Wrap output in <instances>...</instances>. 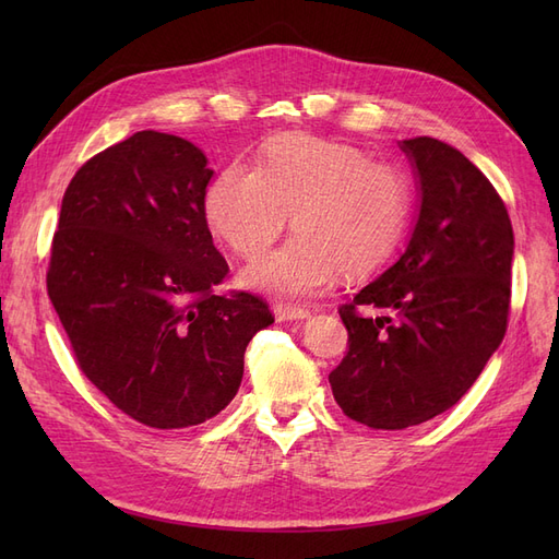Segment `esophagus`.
<instances>
[{
  "mask_svg": "<svg viewBox=\"0 0 559 559\" xmlns=\"http://www.w3.org/2000/svg\"><path fill=\"white\" fill-rule=\"evenodd\" d=\"M275 310V317L277 321H294V319H306L310 312L306 308H296V306H282V302H277V306L273 308Z\"/></svg>",
  "mask_w": 559,
  "mask_h": 559,
  "instance_id": "obj_1",
  "label": "esophagus"
}]
</instances>
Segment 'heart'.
Segmentation results:
<instances>
[{
  "mask_svg": "<svg viewBox=\"0 0 559 559\" xmlns=\"http://www.w3.org/2000/svg\"><path fill=\"white\" fill-rule=\"evenodd\" d=\"M413 210L399 165L314 134L267 142L257 170L233 163L205 195L212 233L240 259H259L286 230L296 238L242 273L249 289L308 298L345 277L376 273L396 251Z\"/></svg>",
  "mask_w": 559,
  "mask_h": 559,
  "instance_id": "heart-1",
  "label": "heart"
}]
</instances>
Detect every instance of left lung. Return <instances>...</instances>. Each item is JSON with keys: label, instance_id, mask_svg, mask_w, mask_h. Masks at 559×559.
<instances>
[{"label": "left lung", "instance_id": "1", "mask_svg": "<svg viewBox=\"0 0 559 559\" xmlns=\"http://www.w3.org/2000/svg\"><path fill=\"white\" fill-rule=\"evenodd\" d=\"M421 191L403 257L337 308L347 352L329 382L343 413L396 431L450 411L478 380L511 312L513 226L501 195L462 151L403 140ZM364 307L385 314L373 320Z\"/></svg>", "mask_w": 559, "mask_h": 559}]
</instances>
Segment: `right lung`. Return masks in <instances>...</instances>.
I'll list each match as a JSON object with an SVG mask.
<instances>
[{
	"instance_id": "add662e5",
	"label": "right lung",
	"mask_w": 559,
	"mask_h": 559,
	"mask_svg": "<svg viewBox=\"0 0 559 559\" xmlns=\"http://www.w3.org/2000/svg\"><path fill=\"white\" fill-rule=\"evenodd\" d=\"M212 179L189 140L134 132L83 163L62 198L48 298L81 373L151 429H186L238 394L245 349L275 321L228 275L205 218Z\"/></svg>"
}]
</instances>
